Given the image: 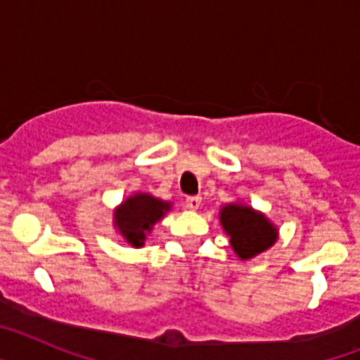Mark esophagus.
I'll use <instances>...</instances> for the list:
<instances>
[{
  "label": "esophagus",
  "instance_id": "34e87169",
  "mask_svg": "<svg viewBox=\"0 0 360 360\" xmlns=\"http://www.w3.org/2000/svg\"><path fill=\"white\" fill-rule=\"evenodd\" d=\"M202 203V198L200 196H187L186 198V207L191 209V211H196Z\"/></svg>",
  "mask_w": 360,
  "mask_h": 360
}]
</instances>
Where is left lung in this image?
Instances as JSON below:
<instances>
[{
	"label": "left lung",
	"instance_id": "obj_1",
	"mask_svg": "<svg viewBox=\"0 0 360 360\" xmlns=\"http://www.w3.org/2000/svg\"><path fill=\"white\" fill-rule=\"evenodd\" d=\"M219 219L231 236L232 249L241 259H249L263 252L278 238V231L269 224V219L250 207L231 203L221 209Z\"/></svg>",
	"mask_w": 360,
	"mask_h": 360
}]
</instances>
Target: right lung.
Segmentation results:
<instances>
[{
	"instance_id": "obj_1",
	"label": "right lung",
	"mask_w": 360,
	"mask_h": 360,
	"mask_svg": "<svg viewBox=\"0 0 360 360\" xmlns=\"http://www.w3.org/2000/svg\"><path fill=\"white\" fill-rule=\"evenodd\" d=\"M169 207L167 202L149 195H135L120 205L115 214V225L129 243L141 247L146 240V232L151 231V225L157 224Z\"/></svg>"
}]
</instances>
